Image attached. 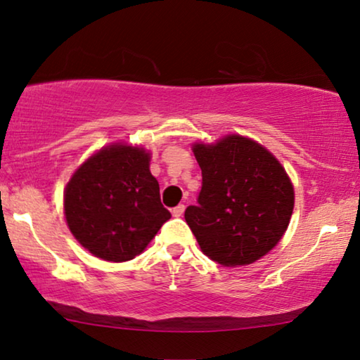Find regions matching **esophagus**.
Here are the masks:
<instances>
[{
  "instance_id": "obj_1",
  "label": "esophagus",
  "mask_w": 360,
  "mask_h": 360,
  "mask_svg": "<svg viewBox=\"0 0 360 360\" xmlns=\"http://www.w3.org/2000/svg\"><path fill=\"white\" fill-rule=\"evenodd\" d=\"M184 211H185V205H179V206H175L174 210H172V214H174L175 218H180V216L184 214Z\"/></svg>"
}]
</instances>
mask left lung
<instances>
[{
	"mask_svg": "<svg viewBox=\"0 0 360 360\" xmlns=\"http://www.w3.org/2000/svg\"><path fill=\"white\" fill-rule=\"evenodd\" d=\"M193 154L203 181L198 205L185 210V219L203 254L224 267L264 257L293 213V185L282 164L259 142L238 134L195 144Z\"/></svg>",
	"mask_w": 360,
	"mask_h": 360,
	"instance_id": "obj_1",
	"label": "left lung"
}]
</instances>
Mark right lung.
Listing matches in <instances>:
<instances>
[{"instance_id":"right-lung-1","label":"right lung","mask_w":360,"mask_h":360,"mask_svg":"<svg viewBox=\"0 0 360 360\" xmlns=\"http://www.w3.org/2000/svg\"><path fill=\"white\" fill-rule=\"evenodd\" d=\"M149 162V152L117 142L83 162L67 184L68 229L95 257L134 259L170 219Z\"/></svg>"}]
</instances>
